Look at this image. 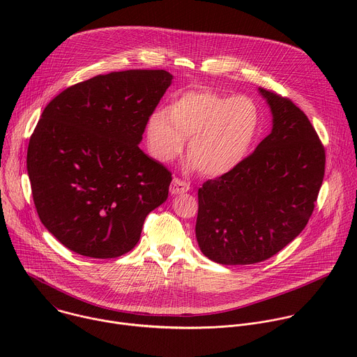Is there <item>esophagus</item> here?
Here are the masks:
<instances>
[{"mask_svg": "<svg viewBox=\"0 0 357 357\" xmlns=\"http://www.w3.org/2000/svg\"><path fill=\"white\" fill-rule=\"evenodd\" d=\"M188 190H189V185H188L186 182H183V181L178 179V178H174V181H172V183H171V186H169V192H171L172 195L185 193V192H188Z\"/></svg>", "mask_w": 357, "mask_h": 357, "instance_id": "34e87169", "label": "esophagus"}]
</instances>
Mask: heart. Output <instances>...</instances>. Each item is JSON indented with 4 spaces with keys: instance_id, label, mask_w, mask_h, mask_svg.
<instances>
[{
    "instance_id": "b5f03b06",
    "label": "heart",
    "mask_w": 357,
    "mask_h": 357,
    "mask_svg": "<svg viewBox=\"0 0 357 357\" xmlns=\"http://www.w3.org/2000/svg\"><path fill=\"white\" fill-rule=\"evenodd\" d=\"M261 128V114L247 96L213 90H190L176 97L168 110L146 120V142L157 160L174 161L188 145V168L209 178L234 171L251 152Z\"/></svg>"
}]
</instances>
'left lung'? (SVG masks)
<instances>
[{"instance_id": "obj_1", "label": "left lung", "mask_w": 357, "mask_h": 357, "mask_svg": "<svg viewBox=\"0 0 357 357\" xmlns=\"http://www.w3.org/2000/svg\"><path fill=\"white\" fill-rule=\"evenodd\" d=\"M273 114L271 132L234 171L197 190L196 240L223 266L264 261L307 226L325 175V149L289 98L259 87Z\"/></svg>"}]
</instances>
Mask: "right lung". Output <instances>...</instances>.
I'll list each match as a JSON object with an SVG mask.
<instances>
[{"instance_id": "add662e5", "label": "right lung", "mask_w": 357, "mask_h": 357, "mask_svg": "<svg viewBox=\"0 0 357 357\" xmlns=\"http://www.w3.org/2000/svg\"><path fill=\"white\" fill-rule=\"evenodd\" d=\"M172 79L167 70L98 75L45 107L26 155L33 203L47 231L80 256L128 252L167 200L171 172L138 144Z\"/></svg>"}]
</instances>
